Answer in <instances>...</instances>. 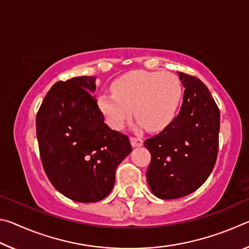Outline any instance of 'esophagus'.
I'll return each mask as SVG.
<instances>
[{
	"label": "esophagus",
	"instance_id": "obj_1",
	"mask_svg": "<svg viewBox=\"0 0 249 249\" xmlns=\"http://www.w3.org/2000/svg\"><path fill=\"white\" fill-rule=\"evenodd\" d=\"M129 141H130V145L133 147H141L142 146V142H144L140 137H130Z\"/></svg>",
	"mask_w": 249,
	"mask_h": 249
}]
</instances>
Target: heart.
I'll return each mask as SVG.
<instances>
[{
    "mask_svg": "<svg viewBox=\"0 0 249 249\" xmlns=\"http://www.w3.org/2000/svg\"><path fill=\"white\" fill-rule=\"evenodd\" d=\"M113 93L98 96V107L107 124L120 130L134 115L136 127L162 130L174 121L182 99V84L171 72L135 70L112 83Z\"/></svg>",
    "mask_w": 249,
    "mask_h": 249,
    "instance_id": "1",
    "label": "heart"
}]
</instances>
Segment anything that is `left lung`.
Segmentation results:
<instances>
[{
	"mask_svg": "<svg viewBox=\"0 0 249 249\" xmlns=\"http://www.w3.org/2000/svg\"><path fill=\"white\" fill-rule=\"evenodd\" d=\"M185 88L180 112L144 145L151 154L146 172L154 195L179 199L199 189L212 172L218 150L220 111L205 84L178 72Z\"/></svg>",
	"mask_w": 249,
	"mask_h": 249,
	"instance_id": "1",
	"label": "left lung"
}]
</instances>
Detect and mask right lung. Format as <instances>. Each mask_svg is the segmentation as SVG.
<instances>
[{
	"mask_svg": "<svg viewBox=\"0 0 249 249\" xmlns=\"http://www.w3.org/2000/svg\"><path fill=\"white\" fill-rule=\"evenodd\" d=\"M95 77L54 83L36 116L40 159L48 179L68 199L103 200L114 187L117 166L132 151L128 137L104 123Z\"/></svg>",
	"mask_w": 249,
	"mask_h": 249,
	"instance_id": "obj_1",
	"label": "right lung"
}]
</instances>
